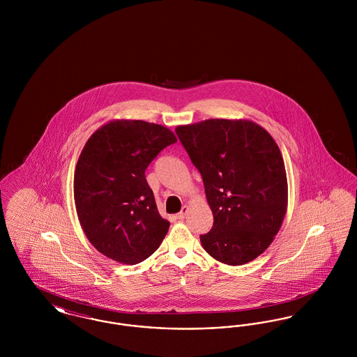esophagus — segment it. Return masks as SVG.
<instances>
[{"label":"esophagus","instance_id":"obj_1","mask_svg":"<svg viewBox=\"0 0 357 357\" xmlns=\"http://www.w3.org/2000/svg\"><path fill=\"white\" fill-rule=\"evenodd\" d=\"M187 211H188V207H187V206H183V207H182V211L176 214V218H178V220H181V221H182V220H185V218H186Z\"/></svg>","mask_w":357,"mask_h":357}]
</instances>
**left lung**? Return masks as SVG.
Wrapping results in <instances>:
<instances>
[{
	"mask_svg": "<svg viewBox=\"0 0 357 357\" xmlns=\"http://www.w3.org/2000/svg\"><path fill=\"white\" fill-rule=\"evenodd\" d=\"M204 179L214 217L204 250L227 265L264 253L288 204L284 159L272 136L249 120L208 119L175 130Z\"/></svg>",
	"mask_w": 357,
	"mask_h": 357,
	"instance_id": "8db88e82",
	"label": "left lung"
}]
</instances>
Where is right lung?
I'll list each match as a JSON object with an SVG mask.
<instances>
[{
  "label": "right lung",
  "instance_id": "right-lung-1",
  "mask_svg": "<svg viewBox=\"0 0 357 357\" xmlns=\"http://www.w3.org/2000/svg\"><path fill=\"white\" fill-rule=\"evenodd\" d=\"M176 137L143 120L109 121L88 139L75 171V204L89 242L108 258L135 265L166 237L146 169Z\"/></svg>",
  "mask_w": 357,
  "mask_h": 357
}]
</instances>
